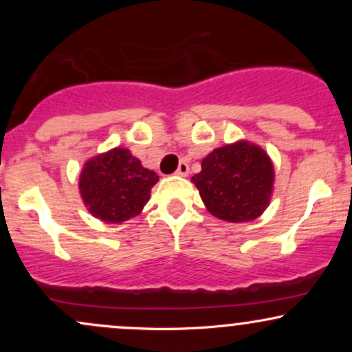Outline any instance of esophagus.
<instances>
[{
  "label": "esophagus",
  "instance_id": "obj_1",
  "mask_svg": "<svg viewBox=\"0 0 352 352\" xmlns=\"http://www.w3.org/2000/svg\"><path fill=\"white\" fill-rule=\"evenodd\" d=\"M177 175H180V177H185V175H188V165H187V162H180L179 164V168H177Z\"/></svg>",
  "mask_w": 352,
  "mask_h": 352
}]
</instances>
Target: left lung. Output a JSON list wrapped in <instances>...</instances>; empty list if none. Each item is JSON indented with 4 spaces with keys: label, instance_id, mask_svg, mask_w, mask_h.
<instances>
[{
    "label": "left lung",
    "instance_id": "obj_1",
    "mask_svg": "<svg viewBox=\"0 0 352 352\" xmlns=\"http://www.w3.org/2000/svg\"><path fill=\"white\" fill-rule=\"evenodd\" d=\"M205 207L213 217L230 223L258 218L273 195L274 167L260 145L236 140L213 148L192 177Z\"/></svg>",
    "mask_w": 352,
    "mask_h": 352
}]
</instances>
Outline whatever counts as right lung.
I'll return each instance as SVG.
<instances>
[{
    "label": "right lung",
    "instance_id": "right-lung-1",
    "mask_svg": "<svg viewBox=\"0 0 352 352\" xmlns=\"http://www.w3.org/2000/svg\"><path fill=\"white\" fill-rule=\"evenodd\" d=\"M159 175L145 168L129 148L116 147L91 157L79 173V193L92 217L122 223L142 213Z\"/></svg>",
    "mask_w": 352,
    "mask_h": 352
}]
</instances>
